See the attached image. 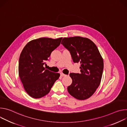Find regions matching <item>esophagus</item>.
<instances>
[{
	"instance_id": "34e87169",
	"label": "esophagus",
	"mask_w": 127,
	"mask_h": 127,
	"mask_svg": "<svg viewBox=\"0 0 127 127\" xmlns=\"http://www.w3.org/2000/svg\"><path fill=\"white\" fill-rule=\"evenodd\" d=\"M60 75H61V76H62V77H63V76H66V74H64V73H61Z\"/></svg>"
}]
</instances>
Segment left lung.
Returning <instances> with one entry per match:
<instances>
[{
	"label": "left lung",
	"instance_id": "8db88e82",
	"mask_svg": "<svg viewBox=\"0 0 127 127\" xmlns=\"http://www.w3.org/2000/svg\"><path fill=\"white\" fill-rule=\"evenodd\" d=\"M61 44L70 53L74 63H80V73H71L69 94L79 100L89 98L99 86L103 69V59L95 44L80 37L64 38Z\"/></svg>",
	"mask_w": 127,
	"mask_h": 127
}]
</instances>
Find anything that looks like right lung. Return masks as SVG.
Instances as JSON below:
<instances>
[{"label": "right lung", "instance_id": "obj_1", "mask_svg": "<svg viewBox=\"0 0 127 127\" xmlns=\"http://www.w3.org/2000/svg\"><path fill=\"white\" fill-rule=\"evenodd\" d=\"M62 38H41L29 42L20 56L19 74L24 87L32 97L39 98L47 95L60 74L44 68L52 51L60 44Z\"/></svg>", "mask_w": 127, "mask_h": 127}]
</instances>
